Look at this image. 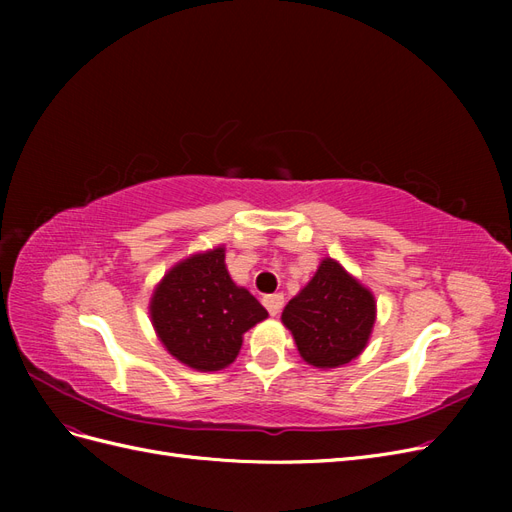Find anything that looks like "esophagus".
I'll list each match as a JSON object with an SVG mask.
<instances>
[{
	"label": "esophagus",
	"instance_id": "esophagus-1",
	"mask_svg": "<svg viewBox=\"0 0 512 512\" xmlns=\"http://www.w3.org/2000/svg\"><path fill=\"white\" fill-rule=\"evenodd\" d=\"M262 303H265V307L269 309L271 316H277V314H280V309L284 307V294L282 292L267 294V297L262 299Z\"/></svg>",
	"mask_w": 512,
	"mask_h": 512
}]
</instances>
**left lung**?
Wrapping results in <instances>:
<instances>
[{"instance_id": "left-lung-1", "label": "left lung", "mask_w": 512, "mask_h": 512, "mask_svg": "<svg viewBox=\"0 0 512 512\" xmlns=\"http://www.w3.org/2000/svg\"><path fill=\"white\" fill-rule=\"evenodd\" d=\"M301 359L318 369L352 363L367 344L376 322V297L342 262L322 258L297 297L282 312Z\"/></svg>"}]
</instances>
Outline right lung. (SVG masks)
<instances>
[{"label": "right lung", "instance_id": "obj_1", "mask_svg": "<svg viewBox=\"0 0 512 512\" xmlns=\"http://www.w3.org/2000/svg\"><path fill=\"white\" fill-rule=\"evenodd\" d=\"M226 247L196 252L170 267L149 301L162 346L196 371H220L237 359L245 331L269 314L226 269Z\"/></svg>", "mask_w": 512, "mask_h": 512}]
</instances>
